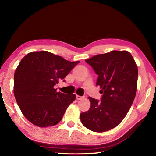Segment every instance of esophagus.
Returning a JSON list of instances; mask_svg holds the SVG:
<instances>
[{
	"label": "esophagus",
	"instance_id": "34e87169",
	"mask_svg": "<svg viewBox=\"0 0 156 156\" xmlns=\"http://www.w3.org/2000/svg\"><path fill=\"white\" fill-rule=\"evenodd\" d=\"M82 97L78 95V94H76V99H77V100H80V99H82Z\"/></svg>",
	"mask_w": 156,
	"mask_h": 156
}]
</instances>
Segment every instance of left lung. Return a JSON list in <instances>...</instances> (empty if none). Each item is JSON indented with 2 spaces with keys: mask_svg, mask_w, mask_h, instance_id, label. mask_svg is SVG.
Segmentation results:
<instances>
[{
  "mask_svg": "<svg viewBox=\"0 0 156 156\" xmlns=\"http://www.w3.org/2000/svg\"><path fill=\"white\" fill-rule=\"evenodd\" d=\"M98 75L97 86L101 101L88 97L90 108L80 114L82 124L94 132L103 133L120 124L129 111L137 89L138 68L126 51H112L85 60Z\"/></svg>",
  "mask_w": 156,
  "mask_h": 156,
  "instance_id": "obj_1",
  "label": "left lung"
}]
</instances>
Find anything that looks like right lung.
I'll use <instances>...</instances> for the list:
<instances>
[{
  "label": "right lung",
  "mask_w": 156,
  "mask_h": 156,
  "mask_svg": "<svg viewBox=\"0 0 156 156\" xmlns=\"http://www.w3.org/2000/svg\"><path fill=\"white\" fill-rule=\"evenodd\" d=\"M79 63L45 51L29 53L21 60L14 74L13 92L27 120L38 127L62 120L76 95L57 92L54 87Z\"/></svg>",
  "instance_id": "add662e5"
}]
</instances>
